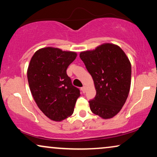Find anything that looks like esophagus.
I'll return each mask as SVG.
<instances>
[{
	"label": "esophagus",
	"instance_id": "34e87169",
	"mask_svg": "<svg viewBox=\"0 0 157 157\" xmlns=\"http://www.w3.org/2000/svg\"><path fill=\"white\" fill-rule=\"evenodd\" d=\"M81 90L82 91V93H85V91H86V88H85V87H81Z\"/></svg>",
	"mask_w": 157,
	"mask_h": 157
}]
</instances>
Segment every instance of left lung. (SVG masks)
I'll return each instance as SVG.
<instances>
[{
	"label": "left lung",
	"instance_id": "8db88e82",
	"mask_svg": "<svg viewBox=\"0 0 157 157\" xmlns=\"http://www.w3.org/2000/svg\"><path fill=\"white\" fill-rule=\"evenodd\" d=\"M80 59L91 75L96 90L90 108L103 119L111 118L126 103L131 87V65L118 46L105 43L94 50L82 52Z\"/></svg>",
	"mask_w": 157,
	"mask_h": 157
}]
</instances>
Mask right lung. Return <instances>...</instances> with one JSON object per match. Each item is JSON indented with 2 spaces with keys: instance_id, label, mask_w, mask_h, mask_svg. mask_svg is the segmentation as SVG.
<instances>
[{
  "instance_id": "right-lung-1",
  "label": "right lung",
  "mask_w": 157,
  "mask_h": 157,
  "mask_svg": "<svg viewBox=\"0 0 157 157\" xmlns=\"http://www.w3.org/2000/svg\"><path fill=\"white\" fill-rule=\"evenodd\" d=\"M76 57V52L49 47L37 50L30 60L27 77L31 93L39 109L52 121L70 117L80 95L67 75Z\"/></svg>"
}]
</instances>
